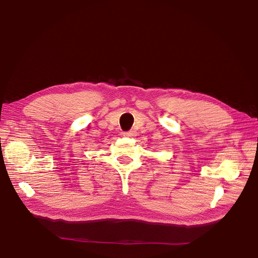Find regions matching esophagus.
Listing matches in <instances>:
<instances>
[{
	"label": "esophagus",
	"mask_w": 258,
	"mask_h": 258,
	"mask_svg": "<svg viewBox=\"0 0 258 258\" xmlns=\"http://www.w3.org/2000/svg\"><path fill=\"white\" fill-rule=\"evenodd\" d=\"M122 135H123L124 137H134V136H135V131L130 130V131H127V132H123Z\"/></svg>",
	"instance_id": "obj_1"
}]
</instances>
